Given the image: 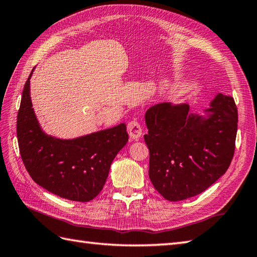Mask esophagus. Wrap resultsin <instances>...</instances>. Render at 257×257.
Wrapping results in <instances>:
<instances>
[{
    "label": "esophagus",
    "instance_id": "esophagus-1",
    "mask_svg": "<svg viewBox=\"0 0 257 257\" xmlns=\"http://www.w3.org/2000/svg\"><path fill=\"white\" fill-rule=\"evenodd\" d=\"M127 132L130 138L134 140H138L141 134H143V129H141V125L137 120H133V121H130L127 124Z\"/></svg>",
    "mask_w": 257,
    "mask_h": 257
}]
</instances>
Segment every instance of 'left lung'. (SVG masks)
<instances>
[{
	"instance_id": "left-lung-1",
	"label": "left lung",
	"mask_w": 257,
	"mask_h": 257,
	"mask_svg": "<svg viewBox=\"0 0 257 257\" xmlns=\"http://www.w3.org/2000/svg\"><path fill=\"white\" fill-rule=\"evenodd\" d=\"M145 119L149 178L166 200L202 193L230 167L237 132V109L231 96L217 94L204 114L190 113L187 103H158Z\"/></svg>"
}]
</instances>
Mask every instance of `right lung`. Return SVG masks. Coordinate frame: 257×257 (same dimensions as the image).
<instances>
[{"label": "right lung", "mask_w": 257, "mask_h": 257, "mask_svg": "<svg viewBox=\"0 0 257 257\" xmlns=\"http://www.w3.org/2000/svg\"><path fill=\"white\" fill-rule=\"evenodd\" d=\"M33 70L24 86L16 124L22 160L42 188L70 201L88 202L99 194L114 157L128 143L127 128L120 123L74 139L45 134L32 108Z\"/></svg>", "instance_id": "right-lung-1"}]
</instances>
